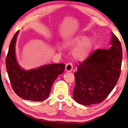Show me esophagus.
I'll return each mask as SVG.
<instances>
[{
  "label": "esophagus",
  "mask_w": 128,
  "mask_h": 128,
  "mask_svg": "<svg viewBox=\"0 0 128 128\" xmlns=\"http://www.w3.org/2000/svg\"><path fill=\"white\" fill-rule=\"evenodd\" d=\"M73 69V65L72 63L68 62L66 64V71L67 72H71Z\"/></svg>",
  "instance_id": "esophagus-1"
}]
</instances>
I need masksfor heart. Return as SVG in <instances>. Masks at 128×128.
Returning a JSON list of instances; mask_svg holds the SVG:
<instances>
[{"label":"heart","mask_w":128,"mask_h":128,"mask_svg":"<svg viewBox=\"0 0 128 128\" xmlns=\"http://www.w3.org/2000/svg\"><path fill=\"white\" fill-rule=\"evenodd\" d=\"M69 45L71 46H77L73 52V56L76 58L82 60L88 57L91 52L94 46L92 39L89 37H86L81 35L75 37L69 42Z\"/></svg>","instance_id":"1"}]
</instances>
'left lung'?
Here are the masks:
<instances>
[{
	"label": "left lung",
	"instance_id": "8db88e82",
	"mask_svg": "<svg viewBox=\"0 0 128 128\" xmlns=\"http://www.w3.org/2000/svg\"><path fill=\"white\" fill-rule=\"evenodd\" d=\"M108 50L98 49L80 62L74 72L76 86L73 98L83 105L102 102L110 93L120 78L122 61L121 44L112 33Z\"/></svg>",
	"mask_w": 128,
	"mask_h": 128
}]
</instances>
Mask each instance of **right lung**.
I'll return each mask as SVG.
<instances>
[{
	"mask_svg": "<svg viewBox=\"0 0 128 128\" xmlns=\"http://www.w3.org/2000/svg\"><path fill=\"white\" fill-rule=\"evenodd\" d=\"M19 31L17 32L10 44L6 64L8 78L14 92L24 100L42 101L48 98L56 78L64 72L66 65L52 64L35 69L25 70L16 60L15 46Z\"/></svg>",
	"mask_w": 128,
	"mask_h": 128,
	"instance_id": "1",
	"label": "right lung"
}]
</instances>
